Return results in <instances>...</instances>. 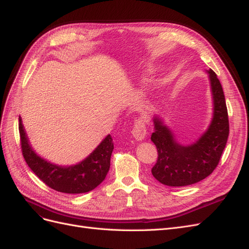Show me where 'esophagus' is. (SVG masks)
Wrapping results in <instances>:
<instances>
[{
    "label": "esophagus",
    "instance_id": "obj_1",
    "mask_svg": "<svg viewBox=\"0 0 249 249\" xmlns=\"http://www.w3.org/2000/svg\"><path fill=\"white\" fill-rule=\"evenodd\" d=\"M132 134L134 138L140 141L143 140L146 136V126L143 123V120L138 119L136 120V123H135L134 126H133V130H132Z\"/></svg>",
    "mask_w": 249,
    "mask_h": 249
}]
</instances>
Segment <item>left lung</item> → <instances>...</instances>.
<instances>
[{
	"instance_id": "1",
	"label": "left lung",
	"mask_w": 249,
	"mask_h": 249,
	"mask_svg": "<svg viewBox=\"0 0 249 249\" xmlns=\"http://www.w3.org/2000/svg\"><path fill=\"white\" fill-rule=\"evenodd\" d=\"M213 95V118L207 131L189 145L177 141L159 116L154 117L152 141L158 150V160L152 168L154 178L171 187H183L209 177L219 163L227 144L230 125L223 89L216 73L208 71Z\"/></svg>"
}]
</instances>
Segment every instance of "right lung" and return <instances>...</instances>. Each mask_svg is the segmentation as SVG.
Wrapping results in <instances>:
<instances>
[{"instance_id":"1","label":"right lung","mask_w":249,"mask_h":249,"mask_svg":"<svg viewBox=\"0 0 249 249\" xmlns=\"http://www.w3.org/2000/svg\"><path fill=\"white\" fill-rule=\"evenodd\" d=\"M18 130L21 152L26 163L35 175L52 189L69 194L85 193L93 190L106 178L114 148L110 135L82 162L71 166H60L44 160L34 152L30 145L20 117Z\"/></svg>"}]
</instances>
